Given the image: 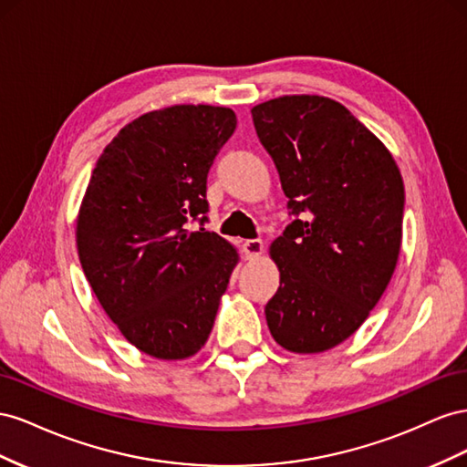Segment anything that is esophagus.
<instances>
[{
  "label": "esophagus",
  "instance_id": "esophagus-1",
  "mask_svg": "<svg viewBox=\"0 0 467 467\" xmlns=\"http://www.w3.org/2000/svg\"><path fill=\"white\" fill-rule=\"evenodd\" d=\"M262 252H264V243L260 241V238H252V241L244 243V254L248 260L260 258Z\"/></svg>",
  "mask_w": 467,
  "mask_h": 467
}]
</instances>
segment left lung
I'll use <instances>...</instances> for the list:
<instances>
[{
	"label": "left lung",
	"mask_w": 467,
	"mask_h": 467,
	"mask_svg": "<svg viewBox=\"0 0 467 467\" xmlns=\"http://www.w3.org/2000/svg\"><path fill=\"white\" fill-rule=\"evenodd\" d=\"M250 113L296 215L270 244L279 287L265 321L282 348L325 352L362 327L391 282L403 238L401 171L388 146L330 98L282 96Z\"/></svg>",
	"instance_id": "8db88e82"
}]
</instances>
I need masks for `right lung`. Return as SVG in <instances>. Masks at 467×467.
<instances>
[{
	"instance_id": "obj_1",
	"label": "right lung",
	"mask_w": 467,
	"mask_h": 467,
	"mask_svg": "<svg viewBox=\"0 0 467 467\" xmlns=\"http://www.w3.org/2000/svg\"><path fill=\"white\" fill-rule=\"evenodd\" d=\"M236 129L215 105L137 117L105 146L76 217L78 256L121 335L158 359L203 348L238 250L203 226L207 174Z\"/></svg>"
}]
</instances>
